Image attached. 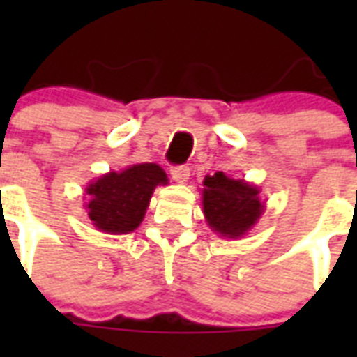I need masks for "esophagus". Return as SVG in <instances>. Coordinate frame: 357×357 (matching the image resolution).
<instances>
[{"mask_svg": "<svg viewBox=\"0 0 357 357\" xmlns=\"http://www.w3.org/2000/svg\"><path fill=\"white\" fill-rule=\"evenodd\" d=\"M170 174H172V179L176 183H187V179L190 176V168L187 165H179V167H174Z\"/></svg>", "mask_w": 357, "mask_h": 357, "instance_id": "esophagus-1", "label": "esophagus"}]
</instances>
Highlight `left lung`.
Here are the masks:
<instances>
[{
    "label": "left lung",
    "instance_id": "left-lung-1",
    "mask_svg": "<svg viewBox=\"0 0 357 357\" xmlns=\"http://www.w3.org/2000/svg\"><path fill=\"white\" fill-rule=\"evenodd\" d=\"M202 204L209 228L228 238L243 237L265 207L255 185L228 178L224 172L204 178Z\"/></svg>",
    "mask_w": 357,
    "mask_h": 357
}]
</instances>
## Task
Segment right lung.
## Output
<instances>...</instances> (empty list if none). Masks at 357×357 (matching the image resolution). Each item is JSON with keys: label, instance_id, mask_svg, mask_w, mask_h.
<instances>
[{"label": "right lung", "instance_id": "obj_1", "mask_svg": "<svg viewBox=\"0 0 357 357\" xmlns=\"http://www.w3.org/2000/svg\"><path fill=\"white\" fill-rule=\"evenodd\" d=\"M167 183V174L155 162L131 165L122 172L103 174L86 187L89 218L105 234H131L142 222L157 185Z\"/></svg>", "mask_w": 357, "mask_h": 357}]
</instances>
